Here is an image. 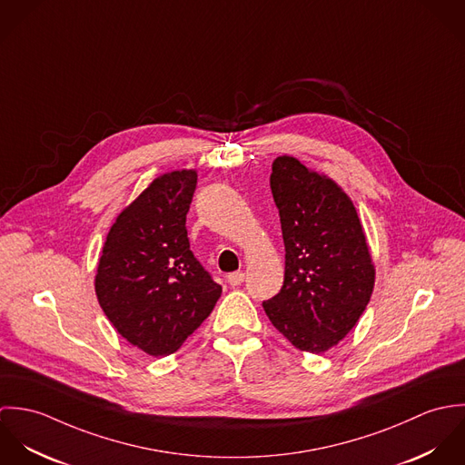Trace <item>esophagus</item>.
<instances>
[{
	"label": "esophagus",
	"instance_id": "esophagus-1",
	"mask_svg": "<svg viewBox=\"0 0 465 465\" xmlns=\"http://www.w3.org/2000/svg\"><path fill=\"white\" fill-rule=\"evenodd\" d=\"M243 281H245V273H243L242 270L232 272V273L227 275V282H229L231 286H240Z\"/></svg>",
	"mask_w": 465,
	"mask_h": 465
}]
</instances>
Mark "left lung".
Masks as SVG:
<instances>
[{
	"label": "left lung",
	"instance_id": "1",
	"mask_svg": "<svg viewBox=\"0 0 465 465\" xmlns=\"http://www.w3.org/2000/svg\"><path fill=\"white\" fill-rule=\"evenodd\" d=\"M270 188L284 242V282L263 302L273 328L321 354L351 331L374 288V265L356 207L326 175L281 155Z\"/></svg>",
	"mask_w": 465,
	"mask_h": 465
}]
</instances>
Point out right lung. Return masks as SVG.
<instances>
[{"instance_id":"1","label":"right lung","mask_w":465,"mask_h":465,"mask_svg":"<svg viewBox=\"0 0 465 465\" xmlns=\"http://www.w3.org/2000/svg\"><path fill=\"white\" fill-rule=\"evenodd\" d=\"M197 172L157 177L113 223L94 290L124 338L150 356L175 352L213 312L222 286L190 251Z\"/></svg>"}]
</instances>
